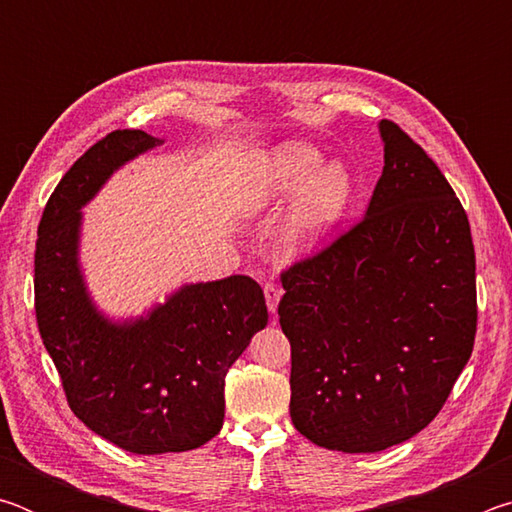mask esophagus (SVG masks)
I'll return each mask as SVG.
<instances>
[{"mask_svg": "<svg viewBox=\"0 0 512 512\" xmlns=\"http://www.w3.org/2000/svg\"><path fill=\"white\" fill-rule=\"evenodd\" d=\"M264 296H266V307L271 314H275L277 311V302H280V296H282V289L277 287L275 282H266L264 284Z\"/></svg>", "mask_w": 512, "mask_h": 512, "instance_id": "esophagus-1", "label": "esophagus"}]
</instances>
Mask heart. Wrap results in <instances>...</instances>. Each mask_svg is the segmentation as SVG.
<instances>
[{
	"instance_id": "1",
	"label": "heart",
	"mask_w": 512,
	"mask_h": 512,
	"mask_svg": "<svg viewBox=\"0 0 512 512\" xmlns=\"http://www.w3.org/2000/svg\"><path fill=\"white\" fill-rule=\"evenodd\" d=\"M298 189L302 192L282 230L293 250L311 246L341 219L352 198V176L339 162L320 167V153L307 144H284L255 171L246 187V207L262 210Z\"/></svg>"
}]
</instances>
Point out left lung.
<instances>
[{"instance_id": "left-lung-1", "label": "left lung", "mask_w": 512, "mask_h": 512, "mask_svg": "<svg viewBox=\"0 0 512 512\" xmlns=\"http://www.w3.org/2000/svg\"><path fill=\"white\" fill-rule=\"evenodd\" d=\"M366 216L280 275L291 420L345 454L400 445L443 409L476 336L470 221L443 171L381 119Z\"/></svg>"}]
</instances>
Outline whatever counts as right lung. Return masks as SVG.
Listing matches in <instances>:
<instances>
[{
  "label": "right lung",
  "mask_w": 512,
  "mask_h": 512,
  "mask_svg": "<svg viewBox=\"0 0 512 512\" xmlns=\"http://www.w3.org/2000/svg\"><path fill=\"white\" fill-rule=\"evenodd\" d=\"M158 144L144 131H112L69 167L42 212L33 277L38 329L69 409L133 454L212 440L228 368L268 323L264 291L248 275L189 284L135 323H108L94 309L76 259L79 210L112 171Z\"/></svg>",
  "instance_id": "1"
}]
</instances>
